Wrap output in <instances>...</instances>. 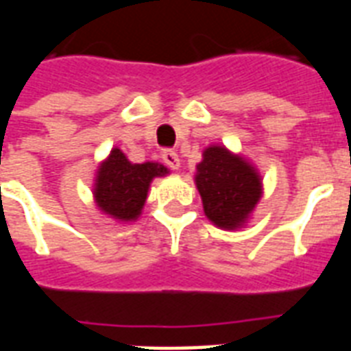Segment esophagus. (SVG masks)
Listing matches in <instances>:
<instances>
[{"label": "esophagus", "instance_id": "esophagus-1", "mask_svg": "<svg viewBox=\"0 0 351 351\" xmlns=\"http://www.w3.org/2000/svg\"><path fill=\"white\" fill-rule=\"evenodd\" d=\"M162 160H164V164L171 169H178L180 167V158H178V154L175 151H171V149H165L164 153H162Z\"/></svg>", "mask_w": 351, "mask_h": 351}]
</instances>
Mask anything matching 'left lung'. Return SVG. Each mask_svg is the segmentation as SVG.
Here are the masks:
<instances>
[{"label": "left lung", "instance_id": "left-lung-1", "mask_svg": "<svg viewBox=\"0 0 351 351\" xmlns=\"http://www.w3.org/2000/svg\"><path fill=\"white\" fill-rule=\"evenodd\" d=\"M202 156L195 182L202 197L204 213L215 226L237 230L261 200V176L250 162L222 145H211Z\"/></svg>", "mask_w": 351, "mask_h": 351}]
</instances>
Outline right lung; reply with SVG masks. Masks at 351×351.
Returning <instances> with one entry per match:
<instances>
[{"label":"right lung","mask_w":351,"mask_h":351,"mask_svg":"<svg viewBox=\"0 0 351 351\" xmlns=\"http://www.w3.org/2000/svg\"><path fill=\"white\" fill-rule=\"evenodd\" d=\"M167 175V167L156 162L131 164L120 149H112L101 162L95 182L96 206L120 222L136 220L147 198L149 184L156 176Z\"/></svg>","instance_id":"1"}]
</instances>
